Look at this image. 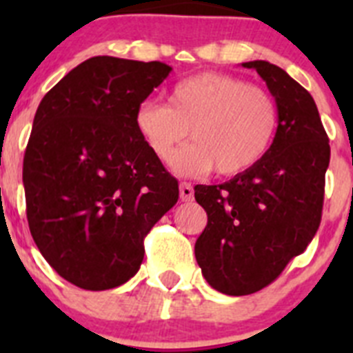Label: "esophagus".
<instances>
[{"mask_svg": "<svg viewBox=\"0 0 353 353\" xmlns=\"http://www.w3.org/2000/svg\"><path fill=\"white\" fill-rule=\"evenodd\" d=\"M192 198H194V189H192L191 183H180V199L182 201H192Z\"/></svg>", "mask_w": 353, "mask_h": 353, "instance_id": "esophagus-1", "label": "esophagus"}]
</instances>
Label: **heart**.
Instances as JSON below:
<instances>
[{"mask_svg":"<svg viewBox=\"0 0 353 353\" xmlns=\"http://www.w3.org/2000/svg\"><path fill=\"white\" fill-rule=\"evenodd\" d=\"M168 104L143 102L136 129L155 157L168 161L191 132L196 139L171 159L179 174L236 176L256 168L272 148L279 108L267 90L219 72H201L171 88Z\"/></svg>","mask_w":353,"mask_h":353,"instance_id":"obj_1","label":"heart"}]
</instances>
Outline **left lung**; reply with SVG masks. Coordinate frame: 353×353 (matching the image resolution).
Listing matches in <instances>:
<instances>
[{
    "label": "left lung",
    "instance_id": "obj_1",
    "mask_svg": "<svg viewBox=\"0 0 353 353\" xmlns=\"http://www.w3.org/2000/svg\"><path fill=\"white\" fill-rule=\"evenodd\" d=\"M279 108V129L267 157L219 185H196L208 215L194 245L214 290L249 295L265 288L313 240L323 207L330 146L313 97L277 65L245 61Z\"/></svg>",
    "mask_w": 353,
    "mask_h": 353
}]
</instances>
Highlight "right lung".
Returning <instances> with one entry per match:
<instances>
[{
    "instance_id": "right-lung-1",
    "label": "right lung",
    "mask_w": 353,
    "mask_h": 353,
    "mask_svg": "<svg viewBox=\"0 0 353 353\" xmlns=\"http://www.w3.org/2000/svg\"><path fill=\"white\" fill-rule=\"evenodd\" d=\"M173 68L95 56L37 109L23 183L28 224L56 272L83 290L123 285L143 239L179 201V182L136 129V111Z\"/></svg>"
}]
</instances>
